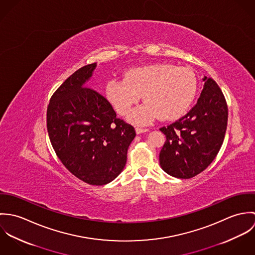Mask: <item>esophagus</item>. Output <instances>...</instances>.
I'll return each mask as SVG.
<instances>
[{"label":"esophagus","mask_w":255,"mask_h":255,"mask_svg":"<svg viewBox=\"0 0 255 255\" xmlns=\"http://www.w3.org/2000/svg\"><path fill=\"white\" fill-rule=\"evenodd\" d=\"M135 131H136V133H137V134H140V133H144V132L149 131V129H148V128H135Z\"/></svg>","instance_id":"esophagus-1"}]
</instances>
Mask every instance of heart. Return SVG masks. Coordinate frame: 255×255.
<instances>
[{
    "mask_svg": "<svg viewBox=\"0 0 255 255\" xmlns=\"http://www.w3.org/2000/svg\"><path fill=\"white\" fill-rule=\"evenodd\" d=\"M197 89V78L191 70L155 64L129 69L124 79L111 78L105 95L122 116L128 115L142 95L145 103L132 111L128 119L135 125H148L158 117L162 121L181 118L192 105Z\"/></svg>",
    "mask_w": 255,
    "mask_h": 255,
    "instance_id": "1",
    "label": "heart"
}]
</instances>
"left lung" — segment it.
<instances>
[{"instance_id":"1","label":"left lung","mask_w":255,"mask_h":255,"mask_svg":"<svg viewBox=\"0 0 255 255\" xmlns=\"http://www.w3.org/2000/svg\"><path fill=\"white\" fill-rule=\"evenodd\" d=\"M196 105L184 117L160 130L166 135L159 161L161 168L178 179H190L204 171L223 144L228 107L218 84L204 76Z\"/></svg>"}]
</instances>
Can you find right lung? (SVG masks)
<instances>
[{
    "label": "right lung",
    "mask_w": 255,
    "mask_h": 255,
    "mask_svg": "<svg viewBox=\"0 0 255 255\" xmlns=\"http://www.w3.org/2000/svg\"><path fill=\"white\" fill-rule=\"evenodd\" d=\"M96 66L80 68L57 89L47 110V129L57 156L73 175L104 185L123 172L135 130L117 118L106 98L86 87Z\"/></svg>",
    "instance_id": "obj_1"
}]
</instances>
